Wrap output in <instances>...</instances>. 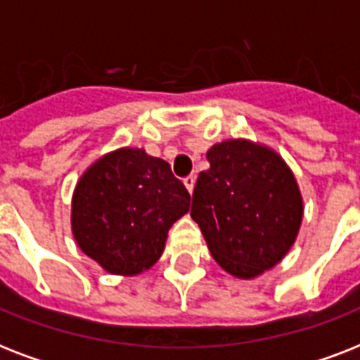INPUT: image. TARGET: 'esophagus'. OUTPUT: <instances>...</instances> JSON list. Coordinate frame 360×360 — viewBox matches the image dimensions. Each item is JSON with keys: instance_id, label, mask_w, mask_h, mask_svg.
<instances>
[{"instance_id": "1", "label": "esophagus", "mask_w": 360, "mask_h": 360, "mask_svg": "<svg viewBox=\"0 0 360 360\" xmlns=\"http://www.w3.org/2000/svg\"><path fill=\"white\" fill-rule=\"evenodd\" d=\"M183 183H185L186 191L192 194V191H194V185H196V175H186L185 179H183Z\"/></svg>"}]
</instances>
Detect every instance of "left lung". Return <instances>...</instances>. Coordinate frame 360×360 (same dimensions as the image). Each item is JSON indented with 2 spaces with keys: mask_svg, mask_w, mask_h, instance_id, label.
I'll use <instances>...</instances> for the list:
<instances>
[{
  "mask_svg": "<svg viewBox=\"0 0 360 360\" xmlns=\"http://www.w3.org/2000/svg\"><path fill=\"white\" fill-rule=\"evenodd\" d=\"M191 217L213 257L237 278L274 267L295 243L302 198L285 162L269 147L228 140L207 151Z\"/></svg>",
  "mask_w": 360,
  "mask_h": 360,
  "instance_id": "1",
  "label": "left lung"
}]
</instances>
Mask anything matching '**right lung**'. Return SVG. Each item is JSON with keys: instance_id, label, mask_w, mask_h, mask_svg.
I'll use <instances>...</instances> for the list:
<instances>
[{"instance_id": "right-lung-1", "label": "right lung", "mask_w": 360, "mask_h": 360, "mask_svg": "<svg viewBox=\"0 0 360 360\" xmlns=\"http://www.w3.org/2000/svg\"><path fill=\"white\" fill-rule=\"evenodd\" d=\"M191 194L162 158L117 149L82 175L72 196V233L84 254L112 274L143 273L162 256L168 230Z\"/></svg>"}]
</instances>
